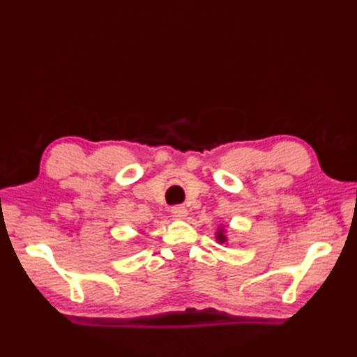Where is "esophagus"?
Masks as SVG:
<instances>
[{"mask_svg":"<svg viewBox=\"0 0 357 357\" xmlns=\"http://www.w3.org/2000/svg\"><path fill=\"white\" fill-rule=\"evenodd\" d=\"M172 213H173V216L176 218V219H185L187 215H188V210L185 207L178 206V207H173L172 208Z\"/></svg>","mask_w":357,"mask_h":357,"instance_id":"esophagus-1","label":"esophagus"}]
</instances>
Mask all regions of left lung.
Here are the masks:
<instances>
[{
  "label": "left lung",
  "mask_w": 357,
  "mask_h": 357,
  "mask_svg": "<svg viewBox=\"0 0 357 357\" xmlns=\"http://www.w3.org/2000/svg\"><path fill=\"white\" fill-rule=\"evenodd\" d=\"M227 229H229V227L225 225H219L216 229L215 238L219 244H229V233H227Z\"/></svg>",
  "instance_id": "obj_1"
}]
</instances>
